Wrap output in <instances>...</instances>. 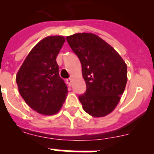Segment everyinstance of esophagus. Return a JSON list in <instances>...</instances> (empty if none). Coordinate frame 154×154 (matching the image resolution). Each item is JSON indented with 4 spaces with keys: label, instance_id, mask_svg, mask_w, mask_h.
Instances as JSON below:
<instances>
[{
    "label": "esophagus",
    "instance_id": "34e87169",
    "mask_svg": "<svg viewBox=\"0 0 154 154\" xmlns=\"http://www.w3.org/2000/svg\"><path fill=\"white\" fill-rule=\"evenodd\" d=\"M66 82H67L68 85H69V86H71V84H72V78H68V79L66 80Z\"/></svg>",
    "mask_w": 154,
    "mask_h": 154
}]
</instances>
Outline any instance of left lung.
<instances>
[{
  "mask_svg": "<svg viewBox=\"0 0 154 154\" xmlns=\"http://www.w3.org/2000/svg\"><path fill=\"white\" fill-rule=\"evenodd\" d=\"M79 58L86 92L79 96L83 109L92 117L112 112L127 83V65L111 45L94 33H75L66 37Z\"/></svg>",
  "mask_w": 154,
  "mask_h": 154,
  "instance_id": "8db88e82",
  "label": "left lung"
}]
</instances>
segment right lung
<instances>
[{
    "mask_svg": "<svg viewBox=\"0 0 154 154\" xmlns=\"http://www.w3.org/2000/svg\"><path fill=\"white\" fill-rule=\"evenodd\" d=\"M65 42L63 36L42 39L28 54L17 73L20 96L41 114L57 113L67 96V86L59 76L56 60Z\"/></svg>",
    "mask_w": 154,
    "mask_h": 154,
    "instance_id": "1",
    "label": "right lung"
}]
</instances>
